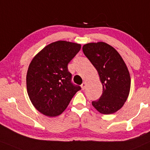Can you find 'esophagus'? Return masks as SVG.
Instances as JSON below:
<instances>
[{"instance_id": "obj_1", "label": "esophagus", "mask_w": 150, "mask_h": 150, "mask_svg": "<svg viewBox=\"0 0 150 150\" xmlns=\"http://www.w3.org/2000/svg\"><path fill=\"white\" fill-rule=\"evenodd\" d=\"M86 82H83L82 83V85H81V88H82L83 90H85L86 89Z\"/></svg>"}]
</instances>
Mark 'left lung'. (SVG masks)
<instances>
[{"mask_svg": "<svg viewBox=\"0 0 150 150\" xmlns=\"http://www.w3.org/2000/svg\"><path fill=\"white\" fill-rule=\"evenodd\" d=\"M83 51L97 70L103 86L102 95L92 101V106L102 114L114 113L123 106L130 91L126 64L119 53L105 42L85 44Z\"/></svg>", "mask_w": 150, "mask_h": 150, "instance_id": "obj_1", "label": "left lung"}]
</instances>
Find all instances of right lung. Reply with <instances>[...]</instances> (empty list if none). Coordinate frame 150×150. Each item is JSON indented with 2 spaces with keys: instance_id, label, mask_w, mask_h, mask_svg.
Instances as JSON below:
<instances>
[{
  "instance_id": "right-lung-1",
  "label": "right lung",
  "mask_w": 150,
  "mask_h": 150,
  "mask_svg": "<svg viewBox=\"0 0 150 150\" xmlns=\"http://www.w3.org/2000/svg\"><path fill=\"white\" fill-rule=\"evenodd\" d=\"M81 48L79 44L57 41L44 47L31 61L26 76L28 95L44 115H60L81 89L72 83L67 67Z\"/></svg>"
}]
</instances>
